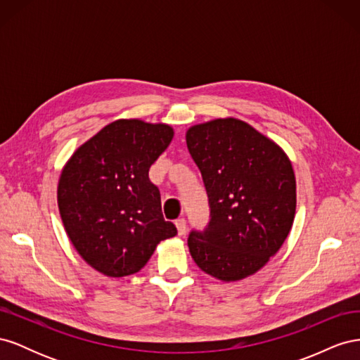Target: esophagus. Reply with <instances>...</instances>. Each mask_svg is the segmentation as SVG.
Segmentation results:
<instances>
[{"label": "esophagus", "mask_w": 360, "mask_h": 360, "mask_svg": "<svg viewBox=\"0 0 360 360\" xmlns=\"http://www.w3.org/2000/svg\"><path fill=\"white\" fill-rule=\"evenodd\" d=\"M176 226H177V233L179 236H184L188 231V225L186 221H184V217H180V219L176 221Z\"/></svg>", "instance_id": "1"}]
</instances>
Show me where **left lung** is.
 Returning <instances> with one entry per match:
<instances>
[{
	"label": "left lung",
	"mask_w": 360,
	"mask_h": 360,
	"mask_svg": "<svg viewBox=\"0 0 360 360\" xmlns=\"http://www.w3.org/2000/svg\"><path fill=\"white\" fill-rule=\"evenodd\" d=\"M209 197L210 222L188 238L210 276L233 282L267 264L292 226L296 177L276 143L237 118H216L186 132Z\"/></svg>",
	"instance_id": "left-lung-1"
}]
</instances>
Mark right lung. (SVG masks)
I'll return each mask as SVG.
<instances>
[{"label": "right lung", "mask_w": 360, "mask_h": 360, "mask_svg": "<svg viewBox=\"0 0 360 360\" xmlns=\"http://www.w3.org/2000/svg\"><path fill=\"white\" fill-rule=\"evenodd\" d=\"M174 130L143 120H117L84 143L64 165L58 209L72 245L86 264L111 278L143 269L177 228L163 219L148 169Z\"/></svg>", "instance_id": "1"}]
</instances>
